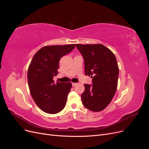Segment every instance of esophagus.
<instances>
[{
    "label": "esophagus",
    "instance_id": "obj_1",
    "mask_svg": "<svg viewBox=\"0 0 149 149\" xmlns=\"http://www.w3.org/2000/svg\"><path fill=\"white\" fill-rule=\"evenodd\" d=\"M76 84H78V83H72V85H73V86H76Z\"/></svg>",
    "mask_w": 149,
    "mask_h": 149
}]
</instances>
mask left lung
I'll return each instance as SVG.
<instances>
[{
	"label": "left lung",
	"mask_w": 149,
	"mask_h": 149,
	"mask_svg": "<svg viewBox=\"0 0 149 149\" xmlns=\"http://www.w3.org/2000/svg\"><path fill=\"white\" fill-rule=\"evenodd\" d=\"M84 60L85 75L93 78L91 85L84 84L83 105L94 112L109 105L118 88L119 67L114 54L102 44H76Z\"/></svg>",
	"instance_id": "8db88e82"
}]
</instances>
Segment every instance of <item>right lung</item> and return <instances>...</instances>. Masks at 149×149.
<instances>
[{
	"mask_svg": "<svg viewBox=\"0 0 149 149\" xmlns=\"http://www.w3.org/2000/svg\"><path fill=\"white\" fill-rule=\"evenodd\" d=\"M76 44L45 46L35 54L29 66L27 78L30 94L36 104L48 114L60 112L66 106L72 84L53 79L58 73L61 58L71 52Z\"/></svg>",
	"mask_w": 149,
	"mask_h": 149,
	"instance_id": "obj_1",
	"label": "right lung"
}]
</instances>
